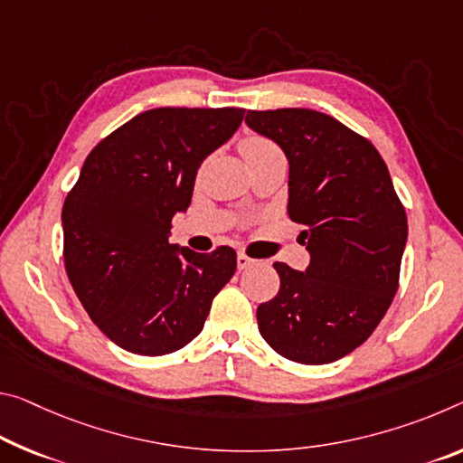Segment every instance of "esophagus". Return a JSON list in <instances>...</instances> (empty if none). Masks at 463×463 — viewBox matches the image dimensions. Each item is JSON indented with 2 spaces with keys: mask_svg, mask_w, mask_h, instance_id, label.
I'll return each instance as SVG.
<instances>
[{
  "mask_svg": "<svg viewBox=\"0 0 463 463\" xmlns=\"http://www.w3.org/2000/svg\"><path fill=\"white\" fill-rule=\"evenodd\" d=\"M253 263H255V260L249 258V255H245V253H239V255H237V266H239V269L251 268Z\"/></svg>",
  "mask_w": 463,
  "mask_h": 463,
  "instance_id": "esophagus-1",
  "label": "esophagus"
}]
</instances>
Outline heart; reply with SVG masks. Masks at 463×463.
Segmentation results:
<instances>
[{
    "label": "heart",
    "mask_w": 463,
    "mask_h": 463,
    "mask_svg": "<svg viewBox=\"0 0 463 463\" xmlns=\"http://www.w3.org/2000/svg\"><path fill=\"white\" fill-rule=\"evenodd\" d=\"M241 150H243V156L247 158L249 165L255 163V160L271 156V154H282L280 148H278L271 139L258 136V134L245 136L243 139H241Z\"/></svg>",
    "instance_id": "1"
}]
</instances>
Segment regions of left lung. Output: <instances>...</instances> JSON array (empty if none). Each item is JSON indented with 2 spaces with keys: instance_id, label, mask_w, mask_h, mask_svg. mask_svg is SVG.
Wrapping results in <instances>:
<instances>
[{
  "instance_id": "left-lung-1",
  "label": "left lung",
  "mask_w": 463,
  "mask_h": 463,
  "mask_svg": "<svg viewBox=\"0 0 463 463\" xmlns=\"http://www.w3.org/2000/svg\"><path fill=\"white\" fill-rule=\"evenodd\" d=\"M245 123L288 158V216L303 224L305 271L276 261L278 295L258 307L278 354L326 364L369 337L398 292L406 210L369 139L311 109L247 111Z\"/></svg>"
}]
</instances>
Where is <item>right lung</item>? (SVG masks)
I'll return each instance as SVG.
<instances>
[{"label":"right lung","instance_id":"obj_1","mask_svg":"<svg viewBox=\"0 0 463 463\" xmlns=\"http://www.w3.org/2000/svg\"><path fill=\"white\" fill-rule=\"evenodd\" d=\"M245 109L160 107L94 146L65 197L63 261L80 303L109 340L142 356L187 346L237 253L173 245L171 220L192 203L197 168Z\"/></svg>","mask_w":463,"mask_h":463}]
</instances>
